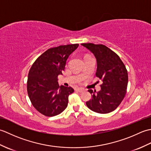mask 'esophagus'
<instances>
[{
  "label": "esophagus",
  "mask_w": 151,
  "mask_h": 151,
  "mask_svg": "<svg viewBox=\"0 0 151 151\" xmlns=\"http://www.w3.org/2000/svg\"><path fill=\"white\" fill-rule=\"evenodd\" d=\"M76 91L80 92V93H82L83 91H84V89H83V88H77V89H76Z\"/></svg>",
  "instance_id": "obj_1"
}]
</instances>
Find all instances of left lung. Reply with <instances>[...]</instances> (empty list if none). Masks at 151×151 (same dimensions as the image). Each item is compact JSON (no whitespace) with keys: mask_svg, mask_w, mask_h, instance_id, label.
<instances>
[{"mask_svg":"<svg viewBox=\"0 0 151 151\" xmlns=\"http://www.w3.org/2000/svg\"><path fill=\"white\" fill-rule=\"evenodd\" d=\"M81 45L94 54L97 63L96 76L102 81L99 92L89 89L92 98L86 105L97 113H110L119 106L126 95L129 81L126 67L119 56L104 45Z\"/></svg>","mask_w":151,"mask_h":151,"instance_id":"8db88e82","label":"left lung"}]
</instances>
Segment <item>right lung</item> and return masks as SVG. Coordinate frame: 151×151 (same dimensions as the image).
Instances as JSON below:
<instances>
[{
    "label": "right lung",
    "mask_w": 151,
    "mask_h": 151,
    "mask_svg": "<svg viewBox=\"0 0 151 151\" xmlns=\"http://www.w3.org/2000/svg\"><path fill=\"white\" fill-rule=\"evenodd\" d=\"M78 44L50 48L37 58L28 75L27 92L32 104L45 116L58 115L67 108L71 87L59 86L58 76L62 75L69 55Z\"/></svg>",
    "instance_id": "obj_1"
}]
</instances>
